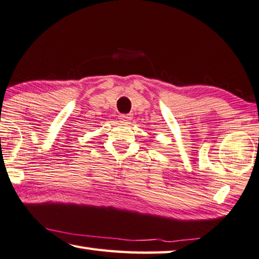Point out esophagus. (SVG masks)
Segmentation results:
<instances>
[{
	"label": "esophagus",
	"mask_w": 259,
	"mask_h": 259,
	"mask_svg": "<svg viewBox=\"0 0 259 259\" xmlns=\"http://www.w3.org/2000/svg\"><path fill=\"white\" fill-rule=\"evenodd\" d=\"M119 119L121 120V122H129L131 119H133V115L131 114H121Z\"/></svg>",
	"instance_id": "esophagus-1"
}]
</instances>
